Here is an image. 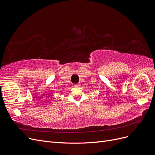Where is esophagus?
Segmentation results:
<instances>
[{
	"instance_id": "34e87169",
	"label": "esophagus",
	"mask_w": 155,
	"mask_h": 155,
	"mask_svg": "<svg viewBox=\"0 0 155 155\" xmlns=\"http://www.w3.org/2000/svg\"><path fill=\"white\" fill-rule=\"evenodd\" d=\"M74 86H75V87H79V84H78H78H76V85H75Z\"/></svg>"
}]
</instances>
